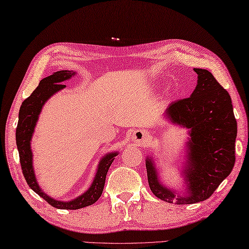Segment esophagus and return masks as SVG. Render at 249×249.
<instances>
[{"label": "esophagus", "instance_id": "obj_1", "mask_svg": "<svg viewBox=\"0 0 249 249\" xmlns=\"http://www.w3.org/2000/svg\"><path fill=\"white\" fill-rule=\"evenodd\" d=\"M149 138V132L147 130H137L132 134V141L138 146H144L146 145Z\"/></svg>", "mask_w": 249, "mask_h": 249}]
</instances>
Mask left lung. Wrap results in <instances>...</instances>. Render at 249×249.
I'll return each mask as SVG.
<instances>
[{
  "instance_id": "8db88e82",
  "label": "left lung",
  "mask_w": 249,
  "mask_h": 249,
  "mask_svg": "<svg viewBox=\"0 0 249 249\" xmlns=\"http://www.w3.org/2000/svg\"><path fill=\"white\" fill-rule=\"evenodd\" d=\"M197 84L190 97L171 103L165 117L173 124L189 129L183 175L185 193L179 195L159 181L152 157L146 158L149 189L167 203L195 204L209 198L235 162L237 124L231 96L206 69L194 68Z\"/></svg>"
}]
</instances>
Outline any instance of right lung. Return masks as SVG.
<instances>
[{
	"instance_id": "right-lung-1",
	"label": "right lung",
	"mask_w": 249,
	"mask_h": 249,
	"mask_svg": "<svg viewBox=\"0 0 249 249\" xmlns=\"http://www.w3.org/2000/svg\"><path fill=\"white\" fill-rule=\"evenodd\" d=\"M76 74V71H69V70H60L56 71L51 76L42 79L39 86L31 93V95L22 102L18 116V124L16 129V144L17 149L19 153V160L21 165V170L25 177L26 182L30 189L45 199L50 205L58 209H80L87 206L93 205L101 197L103 189L105 185L106 175L110 165L114 161L115 157L118 155L117 152L108 153L103 157L97 166L94 180H93L89 190L77 198L70 201H60L52 198L43 191L41 190L39 183L36 182L34 162H32V151H31V139L35 132L36 121L39 119V115L42 110V107L49 98L54 95L56 92L66 87L62 84L64 81L68 80Z\"/></svg>"
}]
</instances>
